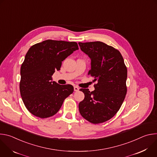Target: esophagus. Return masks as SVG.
I'll use <instances>...</instances> for the list:
<instances>
[{"label": "esophagus", "mask_w": 157, "mask_h": 157, "mask_svg": "<svg viewBox=\"0 0 157 157\" xmlns=\"http://www.w3.org/2000/svg\"><path fill=\"white\" fill-rule=\"evenodd\" d=\"M79 89V88L78 86H74V90H75V91H78Z\"/></svg>", "instance_id": "1"}]
</instances>
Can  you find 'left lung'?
<instances>
[{
  "mask_svg": "<svg viewBox=\"0 0 157 157\" xmlns=\"http://www.w3.org/2000/svg\"><path fill=\"white\" fill-rule=\"evenodd\" d=\"M81 51L91 60L88 75L94 78L95 90H79L84 99L79 104L81 115L96 124L113 117L120 109L127 94V70L120 52L101 41L78 43Z\"/></svg>",
  "mask_w": 157,
  "mask_h": 157,
  "instance_id": "left-lung-1",
  "label": "left lung"
}]
</instances>
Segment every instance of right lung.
<instances>
[{"label":"right lung","mask_w":157,"mask_h":157,"mask_svg":"<svg viewBox=\"0 0 157 157\" xmlns=\"http://www.w3.org/2000/svg\"><path fill=\"white\" fill-rule=\"evenodd\" d=\"M78 49L76 42L52 40L30 48L21 66L20 92L31 114L41 119L52 117L73 93L72 85L52 81V76L60 70L62 61Z\"/></svg>","instance_id":"add662e5"}]
</instances>
